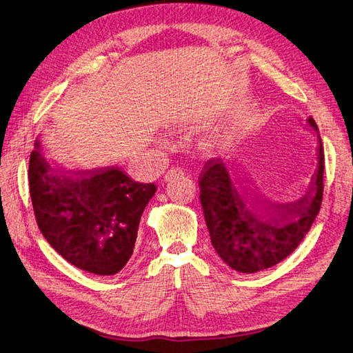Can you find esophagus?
I'll return each mask as SVG.
<instances>
[{"label":"esophagus","mask_w":353,"mask_h":353,"mask_svg":"<svg viewBox=\"0 0 353 353\" xmlns=\"http://www.w3.org/2000/svg\"><path fill=\"white\" fill-rule=\"evenodd\" d=\"M172 172H182V170H181V168H177V166H172V168H171V170L165 174V181H166V179L170 177V174H172Z\"/></svg>","instance_id":"34e87169"}]
</instances>
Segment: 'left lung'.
<instances>
[{"label":"left lung","instance_id":"left-lung-1","mask_svg":"<svg viewBox=\"0 0 353 353\" xmlns=\"http://www.w3.org/2000/svg\"><path fill=\"white\" fill-rule=\"evenodd\" d=\"M315 170L303 199L279 205L259 201L238 171L221 159H210L199 176L201 202L211 243L236 272L254 273L284 261L303 242L323 202L324 150L318 126Z\"/></svg>","mask_w":353,"mask_h":353}]
</instances>
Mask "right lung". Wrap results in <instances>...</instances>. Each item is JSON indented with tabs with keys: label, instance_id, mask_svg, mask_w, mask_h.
Here are the masks:
<instances>
[{
	"label": "right lung",
	"instance_id": "right-lung-1",
	"mask_svg": "<svg viewBox=\"0 0 353 353\" xmlns=\"http://www.w3.org/2000/svg\"><path fill=\"white\" fill-rule=\"evenodd\" d=\"M28 177L38 228L57 253L101 276L126 265L154 183H139L115 166L61 170L43 154L40 137L30 152Z\"/></svg>",
	"mask_w": 353,
	"mask_h": 353
}]
</instances>
